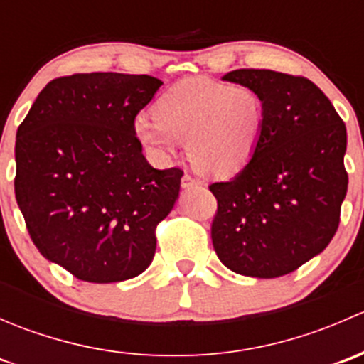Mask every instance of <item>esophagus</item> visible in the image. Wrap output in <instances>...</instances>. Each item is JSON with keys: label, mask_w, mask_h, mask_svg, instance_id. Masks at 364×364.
<instances>
[{"label": "esophagus", "mask_w": 364, "mask_h": 364, "mask_svg": "<svg viewBox=\"0 0 364 364\" xmlns=\"http://www.w3.org/2000/svg\"><path fill=\"white\" fill-rule=\"evenodd\" d=\"M200 185V181L197 178H193L192 174H188V172H186L185 176H183V179H181V186L183 188H196V186H199Z\"/></svg>", "instance_id": "34e87169"}]
</instances>
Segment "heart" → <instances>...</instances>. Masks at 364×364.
<instances>
[{
    "label": "heart",
    "instance_id": "b5f03b06",
    "mask_svg": "<svg viewBox=\"0 0 364 364\" xmlns=\"http://www.w3.org/2000/svg\"><path fill=\"white\" fill-rule=\"evenodd\" d=\"M264 102L245 84L192 77L165 91L155 117L139 116V141L160 155L186 142L190 160L211 176H230L253 159L264 128Z\"/></svg>",
    "mask_w": 364,
    "mask_h": 364
}]
</instances>
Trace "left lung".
Returning <instances> with one entry per match:
<instances>
[{"label":"left lung","mask_w":364,"mask_h":364,"mask_svg":"<svg viewBox=\"0 0 364 364\" xmlns=\"http://www.w3.org/2000/svg\"><path fill=\"white\" fill-rule=\"evenodd\" d=\"M223 79L253 87L266 117L253 159L229 181L209 185L216 199L213 247L234 273L284 277L338 230L348 185L345 123L303 75L240 68Z\"/></svg>","instance_id":"8db88e82"}]
</instances>
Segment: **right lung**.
<instances>
[{"instance_id":"right-lung-1","label":"right lung","mask_w":364,"mask_h":364,"mask_svg":"<svg viewBox=\"0 0 364 364\" xmlns=\"http://www.w3.org/2000/svg\"><path fill=\"white\" fill-rule=\"evenodd\" d=\"M161 80L116 72L50 80L17 128L16 199L38 252L73 277L112 284L141 274L156 250L183 171L142 155L137 114Z\"/></svg>"}]
</instances>
